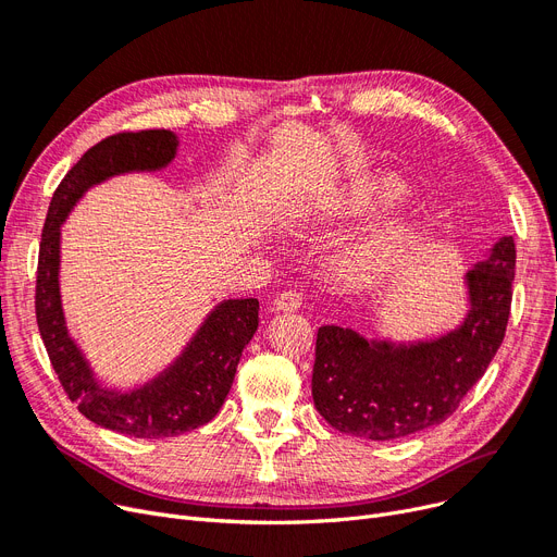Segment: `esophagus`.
Instances as JSON below:
<instances>
[{
  "mask_svg": "<svg viewBox=\"0 0 557 557\" xmlns=\"http://www.w3.org/2000/svg\"><path fill=\"white\" fill-rule=\"evenodd\" d=\"M274 306H276V310H285V312L299 310L304 306V295L299 293V289H285V293H281L274 299Z\"/></svg>",
  "mask_w": 557,
  "mask_h": 557,
  "instance_id": "34e87169",
  "label": "esophagus"
}]
</instances>
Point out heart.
Here are the masks:
<instances>
[{
  "label": "heart",
  "mask_w": 557,
  "mask_h": 557,
  "mask_svg": "<svg viewBox=\"0 0 557 557\" xmlns=\"http://www.w3.org/2000/svg\"><path fill=\"white\" fill-rule=\"evenodd\" d=\"M401 193H404V188L396 181H381L376 185H364L362 190L349 195L342 201V208L349 210V213H360V210L372 208L381 201L399 199ZM408 237L410 235L406 231H394L392 235L381 237V240L360 245L339 258L337 270L344 278H349V281H360V283L374 281L394 260V256L406 247Z\"/></svg>",
  "instance_id": "b5f03b06"
}]
</instances>
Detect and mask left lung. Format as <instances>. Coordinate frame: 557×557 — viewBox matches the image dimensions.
Segmentation results:
<instances>
[{
	"mask_svg": "<svg viewBox=\"0 0 557 557\" xmlns=\"http://www.w3.org/2000/svg\"><path fill=\"white\" fill-rule=\"evenodd\" d=\"M515 243L503 237L467 274L471 310L460 329L431 342L389 344L351 329L317 331L312 399L339 433L396 440L451 417L479 383L506 337Z\"/></svg>",
	"mask_w": 557,
	"mask_h": 557,
	"instance_id": "1",
	"label": "left lung"
}]
</instances>
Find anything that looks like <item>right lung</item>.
Segmentation results:
<instances>
[{"label": "right lung", "mask_w": 557, "mask_h": 557, "mask_svg": "<svg viewBox=\"0 0 557 557\" xmlns=\"http://www.w3.org/2000/svg\"><path fill=\"white\" fill-rule=\"evenodd\" d=\"M176 145L172 131L151 128L122 131L90 147L51 197L38 251L36 320L67 399L97 426L147 440L195 431L220 412L243 349L258 329V299L220 304L161 376L131 392L109 389L95 381L65 329L59 293L61 224L90 185L122 172L161 170L174 158Z\"/></svg>", "instance_id": "right-lung-1"}]
</instances>
